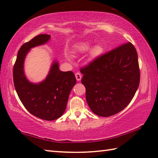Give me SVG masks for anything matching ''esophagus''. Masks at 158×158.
Segmentation results:
<instances>
[{"mask_svg": "<svg viewBox=\"0 0 158 158\" xmlns=\"http://www.w3.org/2000/svg\"><path fill=\"white\" fill-rule=\"evenodd\" d=\"M75 77H76V79H77V80L78 81H79L81 79V74H80L79 73H77L75 74Z\"/></svg>", "mask_w": 158, "mask_h": 158, "instance_id": "34e87169", "label": "esophagus"}]
</instances>
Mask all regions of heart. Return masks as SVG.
I'll return each instance as SVG.
<instances>
[{"label":"heart","instance_id":"1","mask_svg":"<svg viewBox=\"0 0 158 158\" xmlns=\"http://www.w3.org/2000/svg\"><path fill=\"white\" fill-rule=\"evenodd\" d=\"M92 46H93V44L90 41H85L81 42L79 44L76 46L75 52L78 53H84L90 50ZM104 52V48L100 45H96L92 48L90 51V57L91 59H96L97 57L99 56Z\"/></svg>","mask_w":158,"mask_h":158}]
</instances>
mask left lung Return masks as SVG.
I'll list each match as a JSON object with an SVG mask.
<instances>
[{"label":"left lung","mask_w":158,"mask_h":158,"mask_svg":"<svg viewBox=\"0 0 158 158\" xmlns=\"http://www.w3.org/2000/svg\"><path fill=\"white\" fill-rule=\"evenodd\" d=\"M81 73L90 110L100 117L112 116L127 106L139 87L137 51L127 43L98 57Z\"/></svg>","instance_id":"obj_1"}]
</instances>
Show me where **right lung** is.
<instances>
[{"mask_svg": "<svg viewBox=\"0 0 158 158\" xmlns=\"http://www.w3.org/2000/svg\"><path fill=\"white\" fill-rule=\"evenodd\" d=\"M49 34H40L20 48L13 69L14 84L25 108L40 119L52 121L64 113L72 88L77 81L71 71L59 70L58 60L54 59L45 79L39 83L30 81L25 76L24 63L31 48L46 44Z\"/></svg>", "mask_w": 158, "mask_h": 158, "instance_id": "right-lung-1", "label": "right lung"}]
</instances>
